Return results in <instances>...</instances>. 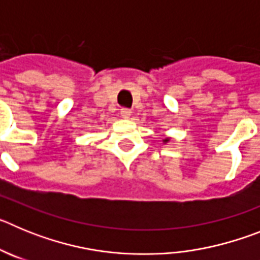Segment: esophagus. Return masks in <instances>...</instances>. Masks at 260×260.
I'll list each match as a JSON object with an SVG mask.
<instances>
[{"instance_id":"obj_1","label":"esophagus","mask_w":260,"mask_h":260,"mask_svg":"<svg viewBox=\"0 0 260 260\" xmlns=\"http://www.w3.org/2000/svg\"><path fill=\"white\" fill-rule=\"evenodd\" d=\"M119 114L122 118H128V117L132 116V110L128 109V108H122V109L119 110Z\"/></svg>"}]
</instances>
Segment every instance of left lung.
Returning a JSON list of instances; mask_svg holds the SVG:
<instances>
[{
    "label": "left lung",
    "instance_id": "1",
    "mask_svg": "<svg viewBox=\"0 0 260 260\" xmlns=\"http://www.w3.org/2000/svg\"><path fill=\"white\" fill-rule=\"evenodd\" d=\"M167 141H168V139H167ZM167 141H165V142H167Z\"/></svg>",
    "mask_w": 260,
    "mask_h": 260
}]
</instances>
